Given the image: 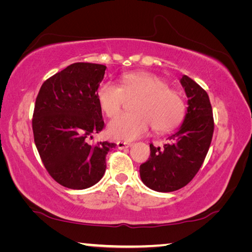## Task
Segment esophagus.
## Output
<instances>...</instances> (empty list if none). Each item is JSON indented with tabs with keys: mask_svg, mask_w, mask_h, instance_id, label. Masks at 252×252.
<instances>
[{
	"mask_svg": "<svg viewBox=\"0 0 252 252\" xmlns=\"http://www.w3.org/2000/svg\"><path fill=\"white\" fill-rule=\"evenodd\" d=\"M132 146L131 142H126V141H118L117 142V147L118 149H126V148H130Z\"/></svg>",
	"mask_w": 252,
	"mask_h": 252,
	"instance_id": "34e87169",
	"label": "esophagus"
}]
</instances>
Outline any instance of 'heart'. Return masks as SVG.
Returning <instances> with one entry per match:
<instances>
[{"label": "heart", "mask_w": 252, "mask_h": 252, "mask_svg": "<svg viewBox=\"0 0 252 252\" xmlns=\"http://www.w3.org/2000/svg\"><path fill=\"white\" fill-rule=\"evenodd\" d=\"M139 96L133 109L110 122L108 132L112 138L134 140L146 134L151 126L157 132H167L180 125L185 116V102L177 91L169 89L163 79L148 72L123 74L121 88L111 81L97 85L95 97L108 118L117 117L126 97Z\"/></svg>", "instance_id": "heart-1"}]
</instances>
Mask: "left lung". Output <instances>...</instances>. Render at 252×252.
I'll use <instances>...</instances> for the list:
<instances>
[{
  "label": "left lung",
  "mask_w": 252,
  "mask_h": 252,
  "mask_svg": "<svg viewBox=\"0 0 252 252\" xmlns=\"http://www.w3.org/2000/svg\"><path fill=\"white\" fill-rule=\"evenodd\" d=\"M180 83L188 96L185 120L163 147L150 144V158L140 165L142 182L158 192H172L192 180L207 156L215 129L208 93L187 75Z\"/></svg>",
  "instance_id": "obj_1"
}]
</instances>
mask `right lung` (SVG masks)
<instances>
[{
    "mask_svg": "<svg viewBox=\"0 0 252 252\" xmlns=\"http://www.w3.org/2000/svg\"><path fill=\"white\" fill-rule=\"evenodd\" d=\"M105 65L78 62L42 84L32 119L34 142L50 176L69 189L94 186L105 172V157L116 143L90 144L103 129L95 97Z\"/></svg>",
    "mask_w": 252,
    "mask_h": 252,
    "instance_id": "obj_1",
    "label": "right lung"
}]
</instances>
